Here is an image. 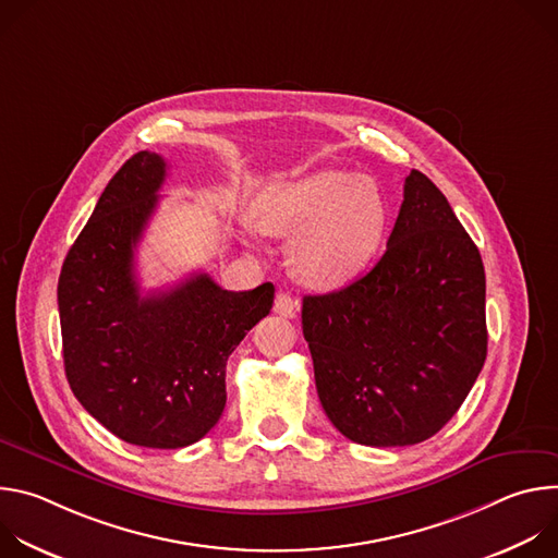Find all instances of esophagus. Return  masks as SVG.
I'll return each instance as SVG.
<instances>
[{
	"label": "esophagus",
	"mask_w": 558,
	"mask_h": 558,
	"mask_svg": "<svg viewBox=\"0 0 558 558\" xmlns=\"http://www.w3.org/2000/svg\"><path fill=\"white\" fill-rule=\"evenodd\" d=\"M274 311L282 317H293L298 311V300H293V295L289 291H278L276 300H274Z\"/></svg>",
	"instance_id": "1"
}]
</instances>
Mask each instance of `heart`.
I'll return each mask as SVG.
<instances>
[{
	"mask_svg": "<svg viewBox=\"0 0 558 558\" xmlns=\"http://www.w3.org/2000/svg\"><path fill=\"white\" fill-rule=\"evenodd\" d=\"M254 222L271 235H298L295 276L315 289H338L357 278L377 254L388 207L375 179L320 170L267 185L254 203Z\"/></svg>",
	"mask_w": 558,
	"mask_h": 558,
	"instance_id": "b5f03b06",
	"label": "heart"
}]
</instances>
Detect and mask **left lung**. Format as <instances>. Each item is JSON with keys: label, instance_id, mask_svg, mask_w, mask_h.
<instances>
[{"label": "left lung", "instance_id": "left-lung-1", "mask_svg": "<svg viewBox=\"0 0 558 558\" xmlns=\"http://www.w3.org/2000/svg\"><path fill=\"white\" fill-rule=\"evenodd\" d=\"M302 333L323 409L351 441L413 446L452 420L488 353L486 271L426 174L407 177L371 271L304 295Z\"/></svg>", "mask_w": 558, "mask_h": 558}]
</instances>
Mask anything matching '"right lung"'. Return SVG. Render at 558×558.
<instances>
[{"label": "right lung", "mask_w": 558, "mask_h": 558, "mask_svg": "<svg viewBox=\"0 0 558 558\" xmlns=\"http://www.w3.org/2000/svg\"><path fill=\"white\" fill-rule=\"evenodd\" d=\"M168 174L136 151L104 190L57 287L63 366L82 407L119 439L183 448L222 415L225 366L274 304V284L220 289L207 274L141 295L134 247Z\"/></svg>", "instance_id": "add662e5"}]
</instances>
